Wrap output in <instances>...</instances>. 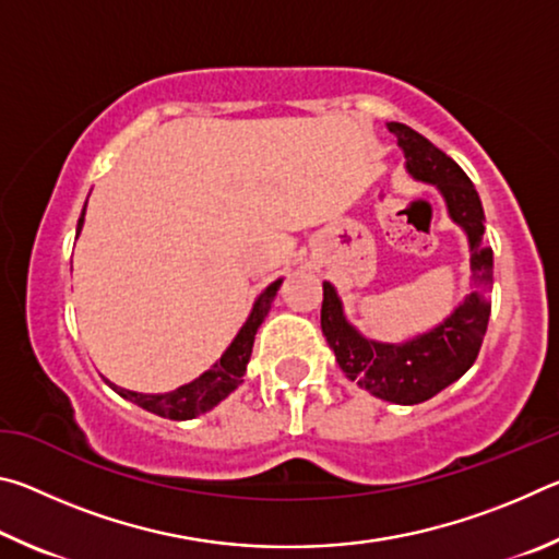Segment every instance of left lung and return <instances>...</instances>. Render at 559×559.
<instances>
[{"instance_id": "1", "label": "left lung", "mask_w": 559, "mask_h": 559, "mask_svg": "<svg viewBox=\"0 0 559 559\" xmlns=\"http://www.w3.org/2000/svg\"><path fill=\"white\" fill-rule=\"evenodd\" d=\"M396 143L404 150L406 173L419 182H429L447 200V210L468 236L471 246V293L453 308V313L406 343H377L347 323L337 290L323 283L320 328L335 353L347 380L384 402L419 404L447 390L471 370L490 316L493 288V249L486 239V214L468 175L404 122H390Z\"/></svg>"}]
</instances>
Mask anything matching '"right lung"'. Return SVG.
<instances>
[{
	"instance_id": "right-lung-1",
	"label": "right lung",
	"mask_w": 559,
	"mask_h": 559,
	"mask_svg": "<svg viewBox=\"0 0 559 559\" xmlns=\"http://www.w3.org/2000/svg\"><path fill=\"white\" fill-rule=\"evenodd\" d=\"M83 216H86V206H83L81 219H79V234L83 226ZM281 283H283V278L273 281L271 286L261 293L257 302H253L251 316L246 318V323L239 330V335L231 340V345L226 347V353L222 355L219 362H214L210 370L197 377L194 382L177 386L175 392H167V394H140V392L122 390V386H116L108 380L106 382L122 396V400H130L132 404L143 406V409H147V412L165 416V419H177V421L194 419V416L214 409L216 404L226 400V396H229L236 386L243 382L246 365H249V359H251L253 340H257V330L261 328L263 318L269 316L271 302H273V298H276Z\"/></svg>"
}]
</instances>
